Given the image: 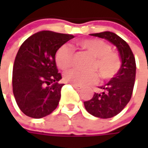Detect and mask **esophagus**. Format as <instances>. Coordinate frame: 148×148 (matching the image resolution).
I'll return each instance as SVG.
<instances>
[{"label": "esophagus", "mask_w": 148, "mask_h": 148, "mask_svg": "<svg viewBox=\"0 0 148 148\" xmlns=\"http://www.w3.org/2000/svg\"><path fill=\"white\" fill-rule=\"evenodd\" d=\"M72 86L74 87L75 89H77V90H81V89H82V86H78V85H72Z\"/></svg>", "instance_id": "esophagus-1"}]
</instances>
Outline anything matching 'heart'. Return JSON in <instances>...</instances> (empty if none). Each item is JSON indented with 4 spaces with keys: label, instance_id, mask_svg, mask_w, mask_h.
<instances>
[{
    "label": "heart",
    "instance_id": "1",
    "mask_svg": "<svg viewBox=\"0 0 148 148\" xmlns=\"http://www.w3.org/2000/svg\"><path fill=\"white\" fill-rule=\"evenodd\" d=\"M77 45L94 58L91 68L95 71L84 72L76 69L71 70L64 75L66 82L78 86H90L99 82L97 71L104 80H110L119 73L122 64L121 59L119 54L112 51L110 43L97 38H86L79 41ZM73 58V50L66 44L62 45L55 53L56 64L63 71L72 66Z\"/></svg>",
    "mask_w": 148,
    "mask_h": 148
}]
</instances>
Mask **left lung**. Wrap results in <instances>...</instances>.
<instances>
[{
	"mask_svg": "<svg viewBox=\"0 0 148 148\" xmlns=\"http://www.w3.org/2000/svg\"><path fill=\"white\" fill-rule=\"evenodd\" d=\"M91 36L102 38L114 44L122 60L121 68L114 77L101 86L102 93L84 102L86 110L93 116L109 119L119 114L132 97L136 77V62L129 45L114 33L110 31L90 34Z\"/></svg>",
	"mask_w": 148,
	"mask_h": 148,
	"instance_id": "left-lung-1",
	"label": "left lung"
}]
</instances>
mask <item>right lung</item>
<instances>
[{
    "mask_svg": "<svg viewBox=\"0 0 148 148\" xmlns=\"http://www.w3.org/2000/svg\"><path fill=\"white\" fill-rule=\"evenodd\" d=\"M71 34L41 31L21 44L13 66L12 86L17 105L25 115L41 119L58 107L63 84L55 62L62 45Z\"/></svg>",
    "mask_w": 148,
    "mask_h": 148,
    "instance_id": "add662e5",
    "label": "right lung"
}]
</instances>
